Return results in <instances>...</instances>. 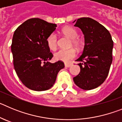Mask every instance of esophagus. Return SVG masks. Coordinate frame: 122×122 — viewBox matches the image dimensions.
Here are the masks:
<instances>
[{"instance_id": "1", "label": "esophagus", "mask_w": 122, "mask_h": 122, "mask_svg": "<svg viewBox=\"0 0 122 122\" xmlns=\"http://www.w3.org/2000/svg\"><path fill=\"white\" fill-rule=\"evenodd\" d=\"M71 65H72V63H65V67L69 68V67H70Z\"/></svg>"}]
</instances>
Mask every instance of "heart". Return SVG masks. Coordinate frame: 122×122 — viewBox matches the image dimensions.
I'll return each mask as SVG.
<instances>
[{
    "label": "heart",
    "mask_w": 122,
    "mask_h": 122,
    "mask_svg": "<svg viewBox=\"0 0 122 122\" xmlns=\"http://www.w3.org/2000/svg\"><path fill=\"white\" fill-rule=\"evenodd\" d=\"M62 32L70 39L71 40V43L73 46L77 48L80 46V41L76 38L77 36V31L71 27H65L62 29ZM47 46L50 50L54 51L57 48V36L54 33H51L48 36L46 39ZM76 56V52L74 49H60L54 54V58L56 60L63 61V62H68L69 60L72 59Z\"/></svg>",
    "instance_id": "b5f03b06"
}]
</instances>
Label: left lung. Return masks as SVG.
<instances>
[{
  "label": "left lung",
  "instance_id": "8db88e82",
  "mask_svg": "<svg viewBox=\"0 0 122 122\" xmlns=\"http://www.w3.org/2000/svg\"><path fill=\"white\" fill-rule=\"evenodd\" d=\"M74 26L81 29L85 45L79 62L81 71L73 77L75 84L83 90L95 89L104 82L112 62L114 43L109 32L103 25L90 18L75 20Z\"/></svg>",
  "mask_w": 122,
  "mask_h": 122
}]
</instances>
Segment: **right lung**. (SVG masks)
<instances>
[{"mask_svg":"<svg viewBox=\"0 0 122 122\" xmlns=\"http://www.w3.org/2000/svg\"><path fill=\"white\" fill-rule=\"evenodd\" d=\"M56 24L32 18L15 31L11 50L15 71L24 85L35 91H44L54 84L58 73L64 68L62 61L51 63L53 55L46 39L56 30Z\"/></svg>","mask_w":122,"mask_h":122,"instance_id":"right-lung-1","label":"right lung"}]
</instances>
